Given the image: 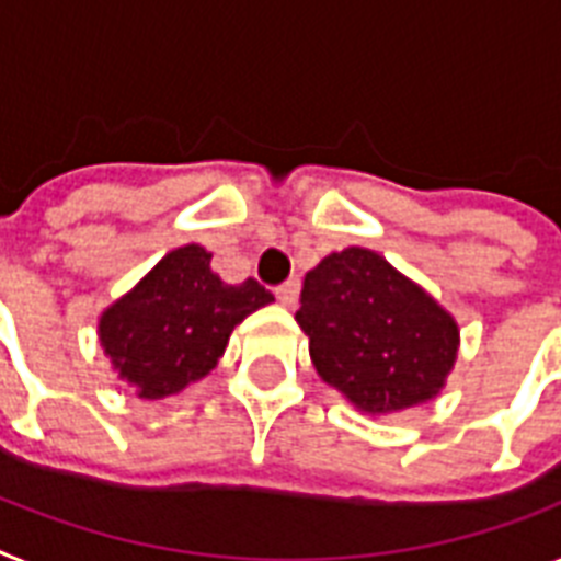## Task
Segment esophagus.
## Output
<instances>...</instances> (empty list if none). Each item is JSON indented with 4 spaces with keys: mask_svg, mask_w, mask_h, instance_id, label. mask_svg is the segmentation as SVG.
I'll list each match as a JSON object with an SVG mask.
<instances>
[{
    "mask_svg": "<svg viewBox=\"0 0 561 561\" xmlns=\"http://www.w3.org/2000/svg\"><path fill=\"white\" fill-rule=\"evenodd\" d=\"M276 299H279L285 308H294V305L299 302V279L282 282L279 288H276Z\"/></svg>",
    "mask_w": 561,
    "mask_h": 561,
    "instance_id": "1",
    "label": "esophagus"
}]
</instances>
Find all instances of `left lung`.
Masks as SVG:
<instances>
[{
  "instance_id": "1",
  "label": "left lung",
  "mask_w": 561,
  "mask_h": 561,
  "mask_svg": "<svg viewBox=\"0 0 561 561\" xmlns=\"http://www.w3.org/2000/svg\"><path fill=\"white\" fill-rule=\"evenodd\" d=\"M296 322L320 377L354 407L400 412L435 398L458 352L449 313L383 256L348 248L302 282Z\"/></svg>"
}]
</instances>
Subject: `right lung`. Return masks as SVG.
Masks as SVG:
<instances>
[{
    "label": "right lung",
    "instance_id": "1",
    "mask_svg": "<svg viewBox=\"0 0 561 561\" xmlns=\"http://www.w3.org/2000/svg\"><path fill=\"white\" fill-rule=\"evenodd\" d=\"M267 302L273 294L265 285H227L209 271L207 250L186 244L103 313L100 343L123 383L138 398L161 400L202 380L225 354L233 328Z\"/></svg>",
    "mask_w": 561,
    "mask_h": 561
}]
</instances>
